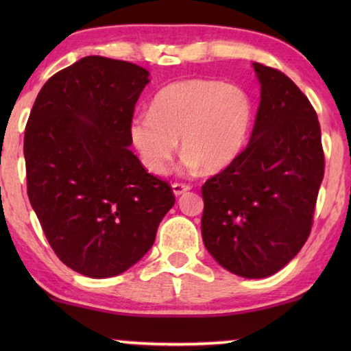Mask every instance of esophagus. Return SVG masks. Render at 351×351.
Wrapping results in <instances>:
<instances>
[{"instance_id": "34e87169", "label": "esophagus", "mask_w": 351, "mask_h": 351, "mask_svg": "<svg viewBox=\"0 0 351 351\" xmlns=\"http://www.w3.org/2000/svg\"><path fill=\"white\" fill-rule=\"evenodd\" d=\"M190 189H191V186L186 185V184H172V193H174L176 196H180V195L186 193V191H189Z\"/></svg>"}]
</instances>
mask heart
Masks as SVG:
<instances>
[{
    "instance_id": "1",
    "label": "heart",
    "mask_w": 351,
    "mask_h": 351,
    "mask_svg": "<svg viewBox=\"0 0 351 351\" xmlns=\"http://www.w3.org/2000/svg\"><path fill=\"white\" fill-rule=\"evenodd\" d=\"M254 123V102L238 84L215 80H182L152 99L150 113H138L128 132L148 172L166 174L179 138L185 169L220 172L246 147Z\"/></svg>"
}]
</instances>
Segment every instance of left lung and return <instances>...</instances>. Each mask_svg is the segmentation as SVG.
Here are the masks:
<instances>
[{
    "mask_svg": "<svg viewBox=\"0 0 351 351\" xmlns=\"http://www.w3.org/2000/svg\"><path fill=\"white\" fill-rule=\"evenodd\" d=\"M252 66L261 83L256 124L241 155L201 189V234L220 267L258 280L287 265L308 238L324 153L305 94L280 70Z\"/></svg>",
    "mask_w": 351,
    "mask_h": 351,
    "instance_id": "1",
    "label": "left lung"
}]
</instances>
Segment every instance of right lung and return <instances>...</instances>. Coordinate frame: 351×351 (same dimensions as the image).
Wrapping results in <instances>:
<instances>
[{"label":"right lung","instance_id":"obj_1","mask_svg":"<svg viewBox=\"0 0 351 351\" xmlns=\"http://www.w3.org/2000/svg\"><path fill=\"white\" fill-rule=\"evenodd\" d=\"M148 76L131 62L83 57L46 81L28 118V199L57 257L84 276L136 265L176 203L169 184L129 150Z\"/></svg>","mask_w":351,"mask_h":351}]
</instances>
